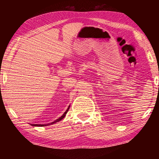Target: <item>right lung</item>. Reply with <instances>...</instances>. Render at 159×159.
<instances>
[{
    "instance_id": "1",
    "label": "right lung",
    "mask_w": 159,
    "mask_h": 159,
    "mask_svg": "<svg viewBox=\"0 0 159 159\" xmlns=\"http://www.w3.org/2000/svg\"><path fill=\"white\" fill-rule=\"evenodd\" d=\"M69 107H70V105H69L68 108H67V110L65 111V112H64V114H63V115H62V116H61V117H59V118H58L57 120H56L55 121L52 122V123H48V124H30V125H33V126H46V125H52V124H54V123H57V122L61 121V120H63V118L65 117L66 114H67V112H68V111H69Z\"/></svg>"
}]
</instances>
